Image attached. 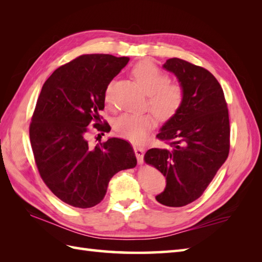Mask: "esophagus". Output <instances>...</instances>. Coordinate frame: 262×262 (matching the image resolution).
<instances>
[{
	"instance_id": "34e87169",
	"label": "esophagus",
	"mask_w": 262,
	"mask_h": 262,
	"mask_svg": "<svg viewBox=\"0 0 262 262\" xmlns=\"http://www.w3.org/2000/svg\"><path fill=\"white\" fill-rule=\"evenodd\" d=\"M134 151H135V154H136V158H137L138 163L142 164V162H143V157H144V152H145V148L142 147V146H135V147H134Z\"/></svg>"
}]
</instances>
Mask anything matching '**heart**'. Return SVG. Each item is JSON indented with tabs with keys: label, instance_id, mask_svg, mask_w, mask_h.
Wrapping results in <instances>:
<instances>
[{
	"label": "heart",
	"instance_id": "1",
	"mask_svg": "<svg viewBox=\"0 0 262 262\" xmlns=\"http://www.w3.org/2000/svg\"><path fill=\"white\" fill-rule=\"evenodd\" d=\"M143 91L148 94V105L160 120H170L180 110L185 100V90L179 83H169L168 74L148 60L137 63L132 71ZM105 101L111 98V86L104 93ZM152 114L122 115L115 121L117 134L133 143L145 140L148 132L155 125Z\"/></svg>",
	"mask_w": 262,
	"mask_h": 262
}]
</instances>
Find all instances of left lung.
<instances>
[{
    "label": "left lung",
    "instance_id": "left-lung-1",
    "mask_svg": "<svg viewBox=\"0 0 262 262\" xmlns=\"http://www.w3.org/2000/svg\"><path fill=\"white\" fill-rule=\"evenodd\" d=\"M163 68L178 77L185 100L157 135L168 146L148 149L144 161L166 178L158 202L182 207L202 196L229 157V109L223 89L209 71L176 57Z\"/></svg>",
    "mask_w": 262,
    "mask_h": 262
}]
</instances>
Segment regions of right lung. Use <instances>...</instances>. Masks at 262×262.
Here are the masks:
<instances>
[{
	"label": "right lung",
	"instance_id": "add662e5",
	"mask_svg": "<svg viewBox=\"0 0 262 262\" xmlns=\"http://www.w3.org/2000/svg\"><path fill=\"white\" fill-rule=\"evenodd\" d=\"M128 60L108 54L81 55L54 71L38 97L29 127L37 169L55 196L73 207L98 205L111 178L137 164L125 140L111 137L94 147L86 140L90 125L102 135L110 132L107 121L99 124V111L110 81Z\"/></svg>",
	"mask_w": 262,
	"mask_h": 262
}]
</instances>
